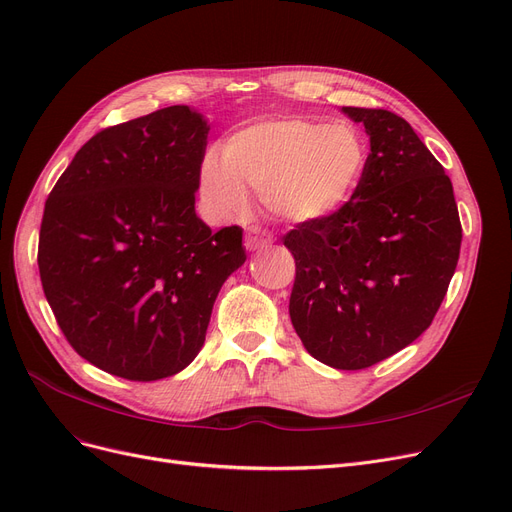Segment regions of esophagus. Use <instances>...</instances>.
I'll list each match as a JSON object with an SVG mask.
<instances>
[{
	"label": "esophagus",
	"mask_w": 512,
	"mask_h": 512,
	"mask_svg": "<svg viewBox=\"0 0 512 512\" xmlns=\"http://www.w3.org/2000/svg\"><path fill=\"white\" fill-rule=\"evenodd\" d=\"M245 250L248 252H256V250H262L267 248V245L273 243L271 235L267 231H260V229H250L248 233H245Z\"/></svg>",
	"instance_id": "esophagus-1"
}]
</instances>
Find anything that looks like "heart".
Listing matches in <instances>:
<instances>
[{
	"mask_svg": "<svg viewBox=\"0 0 512 512\" xmlns=\"http://www.w3.org/2000/svg\"><path fill=\"white\" fill-rule=\"evenodd\" d=\"M365 159L361 134L342 121L260 119L224 140L222 155L208 151L201 157L199 193L220 218L248 210L250 189L281 220L319 222L351 201Z\"/></svg>",
	"mask_w": 512,
	"mask_h": 512,
	"instance_id": "obj_1",
	"label": "heart"
}]
</instances>
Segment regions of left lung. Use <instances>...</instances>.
I'll use <instances>...</instances> for the list:
<instances>
[{
	"label": "left lung",
	"instance_id": "1",
	"mask_svg": "<svg viewBox=\"0 0 512 512\" xmlns=\"http://www.w3.org/2000/svg\"><path fill=\"white\" fill-rule=\"evenodd\" d=\"M363 124L370 155L346 206L283 237L296 260L292 325L336 370H363L412 344L454 277L462 227L452 180L407 121L342 107Z\"/></svg>",
	"mask_w": 512,
	"mask_h": 512
}]
</instances>
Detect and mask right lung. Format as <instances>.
<instances>
[{"instance_id": "right-lung-1", "label": "right lung", "mask_w": 512, "mask_h": 512, "mask_svg": "<svg viewBox=\"0 0 512 512\" xmlns=\"http://www.w3.org/2000/svg\"><path fill=\"white\" fill-rule=\"evenodd\" d=\"M210 124L176 105L92 136L58 178L39 231V277L73 349L113 376H174L201 351L243 231L195 212Z\"/></svg>"}]
</instances>
